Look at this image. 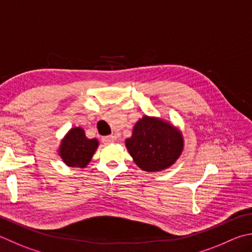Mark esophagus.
<instances>
[{
	"label": "esophagus",
	"mask_w": 252,
	"mask_h": 252,
	"mask_svg": "<svg viewBox=\"0 0 252 252\" xmlns=\"http://www.w3.org/2000/svg\"><path fill=\"white\" fill-rule=\"evenodd\" d=\"M115 136L113 135H107V136H102L101 137V141L105 143V144H108V143H112L115 142Z\"/></svg>",
	"instance_id": "esophagus-1"
}]
</instances>
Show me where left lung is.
Masks as SVG:
<instances>
[{
    "label": "left lung",
    "mask_w": 252,
    "mask_h": 252,
    "mask_svg": "<svg viewBox=\"0 0 252 252\" xmlns=\"http://www.w3.org/2000/svg\"><path fill=\"white\" fill-rule=\"evenodd\" d=\"M126 149L141 169L157 171L171 166L182 151V136L169 123L144 117L136 123Z\"/></svg>",
    "instance_id": "1"
}]
</instances>
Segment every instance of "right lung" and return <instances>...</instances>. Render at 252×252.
I'll use <instances>...</instances> for the list:
<instances>
[{
	"label": "right lung",
	"mask_w": 252,
	"mask_h": 252,
	"mask_svg": "<svg viewBox=\"0 0 252 252\" xmlns=\"http://www.w3.org/2000/svg\"><path fill=\"white\" fill-rule=\"evenodd\" d=\"M98 146L96 139H87L81 127H74L62 141L60 155L63 161L72 167H85Z\"/></svg>",
	"instance_id": "1"
}]
</instances>
